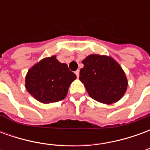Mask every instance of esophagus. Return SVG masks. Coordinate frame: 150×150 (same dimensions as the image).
<instances>
[{"label": "esophagus", "mask_w": 150, "mask_h": 150, "mask_svg": "<svg viewBox=\"0 0 150 150\" xmlns=\"http://www.w3.org/2000/svg\"><path fill=\"white\" fill-rule=\"evenodd\" d=\"M75 73V75H76V76H77V77H79V70H77V71H76Z\"/></svg>", "instance_id": "obj_1"}]
</instances>
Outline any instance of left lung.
Returning a JSON list of instances; mask_svg holds the SVG:
<instances>
[{
  "instance_id": "1",
  "label": "left lung",
  "mask_w": 150,
  "mask_h": 150,
  "mask_svg": "<svg viewBox=\"0 0 150 150\" xmlns=\"http://www.w3.org/2000/svg\"><path fill=\"white\" fill-rule=\"evenodd\" d=\"M79 80L84 84L90 97L103 104H111L125 93L128 80L125 72L109 56L91 54L83 59Z\"/></svg>"
}]
</instances>
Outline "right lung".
<instances>
[{"label": "right lung", "instance_id": "1", "mask_svg": "<svg viewBox=\"0 0 150 150\" xmlns=\"http://www.w3.org/2000/svg\"><path fill=\"white\" fill-rule=\"evenodd\" d=\"M76 75L66 63L51 56L33 66L25 77V88L30 94L43 104L63 100Z\"/></svg>", "mask_w": 150, "mask_h": 150}]
</instances>
